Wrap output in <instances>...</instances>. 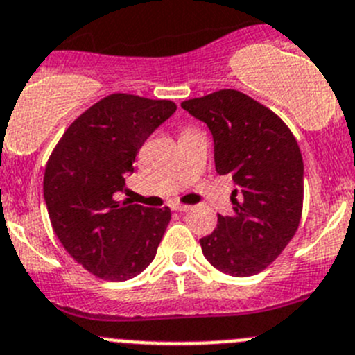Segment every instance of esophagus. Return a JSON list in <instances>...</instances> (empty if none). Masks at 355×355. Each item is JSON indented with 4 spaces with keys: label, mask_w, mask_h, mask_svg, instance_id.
<instances>
[{
    "label": "esophagus",
    "mask_w": 355,
    "mask_h": 355,
    "mask_svg": "<svg viewBox=\"0 0 355 355\" xmlns=\"http://www.w3.org/2000/svg\"><path fill=\"white\" fill-rule=\"evenodd\" d=\"M173 210H177V211H189V210H191V207H189V205L175 203V205H173Z\"/></svg>",
    "instance_id": "34e87169"
}]
</instances>
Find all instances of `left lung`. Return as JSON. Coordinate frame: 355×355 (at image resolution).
<instances>
[{"instance_id":"left-lung-1","label":"left lung","mask_w":355,"mask_h":355,"mask_svg":"<svg viewBox=\"0 0 355 355\" xmlns=\"http://www.w3.org/2000/svg\"><path fill=\"white\" fill-rule=\"evenodd\" d=\"M182 108L208 125L215 170L234 182V214L218 215L201 238L208 263L231 277H250L273 263L300 226L303 157L282 119L233 89L187 99Z\"/></svg>"}]
</instances>
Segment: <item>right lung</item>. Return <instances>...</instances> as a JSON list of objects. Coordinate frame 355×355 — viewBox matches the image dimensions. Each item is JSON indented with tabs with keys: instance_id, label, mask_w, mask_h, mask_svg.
Listing matches in <instances>:
<instances>
[{
	"instance_id": "add662e5",
	"label": "right lung",
	"mask_w": 355,
	"mask_h": 355,
	"mask_svg": "<svg viewBox=\"0 0 355 355\" xmlns=\"http://www.w3.org/2000/svg\"><path fill=\"white\" fill-rule=\"evenodd\" d=\"M177 110L168 99L110 94L73 122L55 145L43 198L55 236L89 273L122 282L154 261L170 208L117 201L152 132Z\"/></svg>"
}]
</instances>
